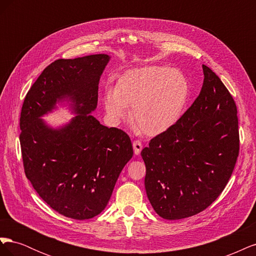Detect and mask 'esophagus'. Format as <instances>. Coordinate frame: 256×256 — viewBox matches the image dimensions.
Here are the masks:
<instances>
[{
  "label": "esophagus",
  "instance_id": "esophagus-1",
  "mask_svg": "<svg viewBox=\"0 0 256 256\" xmlns=\"http://www.w3.org/2000/svg\"><path fill=\"white\" fill-rule=\"evenodd\" d=\"M134 150L136 154H140L142 150V143L140 141H134Z\"/></svg>",
  "mask_w": 256,
  "mask_h": 256
}]
</instances>
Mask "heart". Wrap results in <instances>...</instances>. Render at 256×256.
Returning a JSON list of instances; mask_svg holds the SVG:
<instances>
[{"label": "heart", "instance_id": "1", "mask_svg": "<svg viewBox=\"0 0 256 256\" xmlns=\"http://www.w3.org/2000/svg\"><path fill=\"white\" fill-rule=\"evenodd\" d=\"M190 85L184 74L168 66L148 65L128 69L116 86H106L102 104L116 125L129 115L147 136H159L172 128L184 110Z\"/></svg>", "mask_w": 256, "mask_h": 256}]
</instances>
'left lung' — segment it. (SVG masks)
Here are the masks:
<instances>
[{
  "label": "left lung",
  "instance_id": "1",
  "mask_svg": "<svg viewBox=\"0 0 256 256\" xmlns=\"http://www.w3.org/2000/svg\"><path fill=\"white\" fill-rule=\"evenodd\" d=\"M196 102L175 125L141 152L145 190L161 218L180 220L203 212L233 173L239 152L237 108L228 88L203 65Z\"/></svg>",
  "mask_w": 256,
  "mask_h": 256
}]
</instances>
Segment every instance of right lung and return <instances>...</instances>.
Wrapping results in <instances>:
<instances>
[{
    "mask_svg": "<svg viewBox=\"0 0 256 256\" xmlns=\"http://www.w3.org/2000/svg\"><path fill=\"white\" fill-rule=\"evenodd\" d=\"M110 58L92 54L53 62L32 85L21 110L20 144L28 180L51 208L76 220L104 210L134 154L126 132L102 125L92 115ZM60 106H67L74 116L53 128L42 118Z\"/></svg>",
    "mask_w": 256,
    "mask_h": 256,
    "instance_id": "1",
    "label": "right lung"
}]
</instances>
